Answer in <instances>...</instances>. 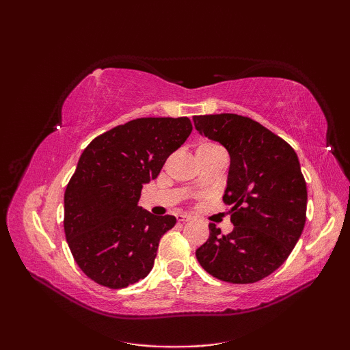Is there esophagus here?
Listing matches in <instances>:
<instances>
[{
	"label": "esophagus",
	"instance_id": "obj_1",
	"mask_svg": "<svg viewBox=\"0 0 350 350\" xmlns=\"http://www.w3.org/2000/svg\"><path fill=\"white\" fill-rule=\"evenodd\" d=\"M192 217L191 215H187V213H179L177 215V221L179 222H185V221H189Z\"/></svg>",
	"mask_w": 350,
	"mask_h": 350
}]
</instances>
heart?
Segmentation results:
<instances>
[{"instance_id":"b5f03b06","label":"heart","mask_w":350,"mask_h":350,"mask_svg":"<svg viewBox=\"0 0 350 350\" xmlns=\"http://www.w3.org/2000/svg\"><path fill=\"white\" fill-rule=\"evenodd\" d=\"M212 148H221V147L217 146V144H213V143H203V144L198 146L197 150H212Z\"/></svg>"}]
</instances>
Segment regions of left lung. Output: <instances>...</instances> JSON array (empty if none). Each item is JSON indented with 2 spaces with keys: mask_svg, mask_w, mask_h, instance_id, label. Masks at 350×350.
Here are the masks:
<instances>
[{
  "mask_svg": "<svg viewBox=\"0 0 350 350\" xmlns=\"http://www.w3.org/2000/svg\"><path fill=\"white\" fill-rule=\"evenodd\" d=\"M196 129L230 154L224 203L233 222L196 251L198 263L221 281L248 284L286 262L306 226L307 185L298 154L258 122L237 114L194 116Z\"/></svg>",
  "mask_w": 350,
  "mask_h": 350,
  "instance_id": "obj_1",
  "label": "left lung"
}]
</instances>
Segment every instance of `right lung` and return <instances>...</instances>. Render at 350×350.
<instances>
[{
  "instance_id": "right-lung-1",
  "label": "right lung",
  "mask_w": 350,
  "mask_h": 350,
  "mask_svg": "<svg viewBox=\"0 0 350 350\" xmlns=\"http://www.w3.org/2000/svg\"><path fill=\"white\" fill-rule=\"evenodd\" d=\"M192 131L188 117H144L96 137L81 154L64 192V233L88 278L123 288L147 277L171 215L138 206L143 185Z\"/></svg>"
}]
</instances>
